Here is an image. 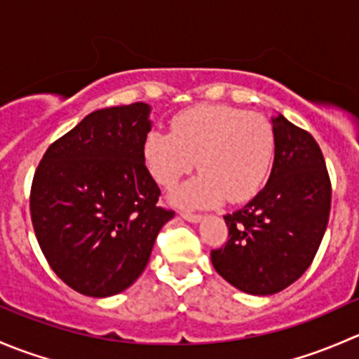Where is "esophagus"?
I'll use <instances>...</instances> for the list:
<instances>
[{
	"instance_id": "1",
	"label": "esophagus",
	"mask_w": 359,
	"mask_h": 359,
	"mask_svg": "<svg viewBox=\"0 0 359 359\" xmlns=\"http://www.w3.org/2000/svg\"><path fill=\"white\" fill-rule=\"evenodd\" d=\"M180 217H182V219H186V220H189V222H200L201 220V215L200 213H193V212H186V210H182V212H180Z\"/></svg>"
}]
</instances>
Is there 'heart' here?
Wrapping results in <instances>:
<instances>
[{
  "instance_id": "heart-1",
  "label": "heart",
  "mask_w": 359,
  "mask_h": 359,
  "mask_svg": "<svg viewBox=\"0 0 359 359\" xmlns=\"http://www.w3.org/2000/svg\"><path fill=\"white\" fill-rule=\"evenodd\" d=\"M274 158L271 123L255 112L224 104H205L175 116L170 133H147L144 161L154 180L173 189L194 165L200 175L172 194L191 208L252 200L262 187Z\"/></svg>"
}]
</instances>
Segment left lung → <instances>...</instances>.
I'll return each instance as SVG.
<instances>
[{
	"label": "left lung",
	"mask_w": 359,
	"mask_h": 359,
	"mask_svg": "<svg viewBox=\"0 0 359 359\" xmlns=\"http://www.w3.org/2000/svg\"><path fill=\"white\" fill-rule=\"evenodd\" d=\"M273 132L274 163L266 187L224 217L229 238L210 253L217 273L252 295H273L299 280L330 217V177L314 137L281 114L273 118Z\"/></svg>",
	"instance_id": "8db88e82"
}]
</instances>
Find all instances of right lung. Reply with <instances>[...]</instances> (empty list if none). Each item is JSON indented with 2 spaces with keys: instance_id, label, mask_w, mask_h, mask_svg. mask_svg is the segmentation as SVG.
<instances>
[{
  "instance_id": "1",
  "label": "right lung",
  "mask_w": 359,
  "mask_h": 359,
  "mask_svg": "<svg viewBox=\"0 0 359 359\" xmlns=\"http://www.w3.org/2000/svg\"><path fill=\"white\" fill-rule=\"evenodd\" d=\"M149 112L144 102L92 112L34 172L36 240L53 273L83 295L111 297L133 285L175 213L158 205L161 191L144 161Z\"/></svg>"
}]
</instances>
